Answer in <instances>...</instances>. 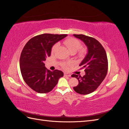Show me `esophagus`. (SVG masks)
Masks as SVG:
<instances>
[{
  "label": "esophagus",
  "mask_w": 129,
  "mask_h": 129,
  "mask_svg": "<svg viewBox=\"0 0 129 129\" xmlns=\"http://www.w3.org/2000/svg\"><path fill=\"white\" fill-rule=\"evenodd\" d=\"M64 76H66V77H71V75L69 73H64Z\"/></svg>",
  "instance_id": "34e87169"
}]
</instances>
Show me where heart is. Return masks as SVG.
Returning a JSON list of instances; mask_svg holds the SVG:
<instances>
[{
  "instance_id": "heart-1",
  "label": "heart",
  "mask_w": 129,
  "mask_h": 129,
  "mask_svg": "<svg viewBox=\"0 0 129 129\" xmlns=\"http://www.w3.org/2000/svg\"><path fill=\"white\" fill-rule=\"evenodd\" d=\"M64 44L67 46V47L69 49L70 51L71 52V53H75L76 52L77 50H79V54L80 55H82L85 53V49L84 48H80L81 47V42L80 41L76 39L75 38H69L67 39H66L64 41ZM58 46V44H56L54 45L52 48V52H53L54 50H55L57 47ZM69 64L67 63H61L62 67H63L64 69H67Z\"/></svg>"
}]
</instances>
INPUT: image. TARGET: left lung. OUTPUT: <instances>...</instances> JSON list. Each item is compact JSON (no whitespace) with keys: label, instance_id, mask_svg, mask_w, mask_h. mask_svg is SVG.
<instances>
[{"label":"left lung","instance_id":"1","mask_svg":"<svg viewBox=\"0 0 129 129\" xmlns=\"http://www.w3.org/2000/svg\"><path fill=\"white\" fill-rule=\"evenodd\" d=\"M82 41L88 48V53L79 65L84 69L85 75L82 77L73 74L79 84L73 88L77 93L87 95L94 91L102 82L108 73V62L106 52L100 42L95 38L83 34H73Z\"/></svg>","mask_w":129,"mask_h":129}]
</instances>
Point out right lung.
Here are the masks:
<instances>
[{"mask_svg":"<svg viewBox=\"0 0 129 129\" xmlns=\"http://www.w3.org/2000/svg\"><path fill=\"white\" fill-rule=\"evenodd\" d=\"M67 36L48 33L38 35L30 39L24 46L20 58L21 73L26 83L35 91L50 92L63 76V73L59 70H48L44 62L50 56L53 46Z\"/></svg>","mask_w":129,"mask_h":129,"instance_id":"add662e5","label":"right lung"}]
</instances>
